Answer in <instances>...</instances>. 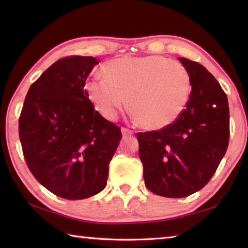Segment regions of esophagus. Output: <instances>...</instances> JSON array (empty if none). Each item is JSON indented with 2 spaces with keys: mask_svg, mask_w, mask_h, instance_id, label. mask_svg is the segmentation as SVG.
Masks as SVG:
<instances>
[{
  "mask_svg": "<svg viewBox=\"0 0 248 248\" xmlns=\"http://www.w3.org/2000/svg\"><path fill=\"white\" fill-rule=\"evenodd\" d=\"M121 133H123V135L124 136H131L133 134V131H131V130H129V129H127V128H121Z\"/></svg>",
  "mask_w": 248,
  "mask_h": 248,
  "instance_id": "1",
  "label": "esophagus"
}]
</instances>
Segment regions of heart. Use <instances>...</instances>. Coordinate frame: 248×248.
Listing matches in <instances>:
<instances>
[{
  "label": "heart",
  "instance_id": "1",
  "mask_svg": "<svg viewBox=\"0 0 248 248\" xmlns=\"http://www.w3.org/2000/svg\"><path fill=\"white\" fill-rule=\"evenodd\" d=\"M105 77H93L85 91L103 117L115 119L127 104L133 118L150 130L165 128L186 108L191 93L186 68L165 56H124L104 64Z\"/></svg>",
  "mask_w": 248,
  "mask_h": 248
}]
</instances>
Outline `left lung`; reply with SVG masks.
Wrapping results in <instances>:
<instances>
[{
  "mask_svg": "<svg viewBox=\"0 0 248 248\" xmlns=\"http://www.w3.org/2000/svg\"><path fill=\"white\" fill-rule=\"evenodd\" d=\"M179 61L191 78L186 108L167 127L138 133L146 186L170 198L189 196L210 181L230 134L228 99L217 78L196 62Z\"/></svg>",
  "mask_w": 248,
  "mask_h": 248,
  "instance_id": "obj_1",
  "label": "left lung"
}]
</instances>
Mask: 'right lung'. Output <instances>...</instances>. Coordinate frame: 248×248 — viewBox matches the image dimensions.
<instances>
[{
    "instance_id": "1",
    "label": "right lung",
    "mask_w": 248,
    "mask_h": 248,
    "mask_svg": "<svg viewBox=\"0 0 248 248\" xmlns=\"http://www.w3.org/2000/svg\"><path fill=\"white\" fill-rule=\"evenodd\" d=\"M99 62L64 57L31 84L19 118L24 159L41 186L62 198L92 197L107 186L121 131L94 109L85 86Z\"/></svg>"
}]
</instances>
